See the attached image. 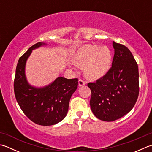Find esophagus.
Returning a JSON list of instances; mask_svg holds the SVG:
<instances>
[{"instance_id": "1", "label": "esophagus", "mask_w": 152, "mask_h": 152, "mask_svg": "<svg viewBox=\"0 0 152 152\" xmlns=\"http://www.w3.org/2000/svg\"><path fill=\"white\" fill-rule=\"evenodd\" d=\"M86 84V82H84V80H83L82 79H80L78 80V85L79 86H82Z\"/></svg>"}]
</instances>
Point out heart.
I'll return each mask as SVG.
<instances>
[{
	"instance_id": "obj_1",
	"label": "heart",
	"mask_w": 152,
	"mask_h": 152,
	"mask_svg": "<svg viewBox=\"0 0 152 152\" xmlns=\"http://www.w3.org/2000/svg\"><path fill=\"white\" fill-rule=\"evenodd\" d=\"M111 61L112 53L108 47L91 45L82 47L74 58V64L84 67V75L90 80H97L105 76Z\"/></svg>"
}]
</instances>
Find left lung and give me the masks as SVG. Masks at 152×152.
<instances>
[{
	"label": "left lung",
	"instance_id": "left-lung-1",
	"mask_svg": "<svg viewBox=\"0 0 152 152\" xmlns=\"http://www.w3.org/2000/svg\"><path fill=\"white\" fill-rule=\"evenodd\" d=\"M112 66L102 78L90 82V107L99 119L114 121L131 111L139 95L138 66L132 53L113 41Z\"/></svg>",
	"mask_w": 152,
	"mask_h": 152
}]
</instances>
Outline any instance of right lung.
<instances>
[{"instance_id": "1", "label": "right lung", "mask_w": 152, "mask_h": 152, "mask_svg": "<svg viewBox=\"0 0 152 152\" xmlns=\"http://www.w3.org/2000/svg\"><path fill=\"white\" fill-rule=\"evenodd\" d=\"M43 43L31 46L18 62L14 81L15 97L27 117L35 124L53 125L66 117L70 97L78 87V79L58 77L51 84L43 88H35L28 84L25 76V65L33 49Z\"/></svg>"}]
</instances>
